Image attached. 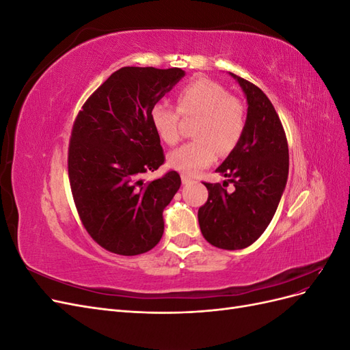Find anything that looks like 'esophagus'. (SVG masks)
Listing matches in <instances>:
<instances>
[{
    "mask_svg": "<svg viewBox=\"0 0 350 350\" xmlns=\"http://www.w3.org/2000/svg\"><path fill=\"white\" fill-rule=\"evenodd\" d=\"M181 181H183V184H191V183H193V178L185 175V174H183V175H181Z\"/></svg>",
    "mask_w": 350,
    "mask_h": 350,
    "instance_id": "obj_1",
    "label": "esophagus"
}]
</instances>
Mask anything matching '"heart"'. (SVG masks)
<instances>
[{
	"label": "heart",
	"instance_id": "b5f03b06",
	"mask_svg": "<svg viewBox=\"0 0 350 350\" xmlns=\"http://www.w3.org/2000/svg\"><path fill=\"white\" fill-rule=\"evenodd\" d=\"M176 109L183 116H198L193 134L197 139L183 144L167 156V163L187 175H197L215 162L217 150L232 152L242 139L247 125L245 108L230 96L221 84L198 79L188 83L176 94ZM171 105L159 100L150 109V122L163 143H178L179 114Z\"/></svg>",
	"mask_w": 350,
	"mask_h": 350
}]
</instances>
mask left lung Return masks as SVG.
Masks as SVG:
<instances>
[{
	"instance_id": "left-lung-1",
	"label": "left lung",
	"mask_w": 350,
	"mask_h": 350,
	"mask_svg": "<svg viewBox=\"0 0 350 350\" xmlns=\"http://www.w3.org/2000/svg\"><path fill=\"white\" fill-rule=\"evenodd\" d=\"M248 102L242 139L216 172L234 184L204 183L208 198L198 208V224L207 242L221 250H242L256 242L276 213L289 174L288 140L269 98L256 84L229 72Z\"/></svg>"
}]
</instances>
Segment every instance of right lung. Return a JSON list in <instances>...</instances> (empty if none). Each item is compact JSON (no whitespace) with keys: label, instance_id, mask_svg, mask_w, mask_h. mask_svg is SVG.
<instances>
[{"label":"right lung","instance_id":"right-lung-1","mask_svg":"<svg viewBox=\"0 0 350 350\" xmlns=\"http://www.w3.org/2000/svg\"><path fill=\"white\" fill-rule=\"evenodd\" d=\"M185 76L181 68L122 67L84 102L72 125L68 178L83 226L99 245L120 256H139L163 235V208L181 187L166 172L150 109Z\"/></svg>","mask_w":350,"mask_h":350}]
</instances>
